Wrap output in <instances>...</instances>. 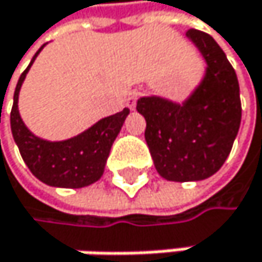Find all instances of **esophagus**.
Segmentation results:
<instances>
[{
    "label": "esophagus",
    "mask_w": 262,
    "mask_h": 262,
    "mask_svg": "<svg viewBox=\"0 0 262 262\" xmlns=\"http://www.w3.org/2000/svg\"><path fill=\"white\" fill-rule=\"evenodd\" d=\"M138 97H140V93H138V91H132V93L128 94V97H127V105H128L130 108H135Z\"/></svg>",
    "instance_id": "34e87169"
}]
</instances>
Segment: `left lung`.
<instances>
[{"mask_svg": "<svg viewBox=\"0 0 262 262\" xmlns=\"http://www.w3.org/2000/svg\"><path fill=\"white\" fill-rule=\"evenodd\" d=\"M187 37L207 62L196 91L182 105L160 97H141L137 103L156 169L176 182L215 174L231 152L242 116L239 81L223 50L198 29H188Z\"/></svg>", "mask_w": 262, "mask_h": 262, "instance_id": "obj_1", "label": "left lung"}]
</instances>
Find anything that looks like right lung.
Returning <instances> with one entry per match:
<instances>
[{
    "instance_id": "right-lung-1",
    "label": "right lung",
    "mask_w": 262,
    "mask_h": 262,
    "mask_svg": "<svg viewBox=\"0 0 262 262\" xmlns=\"http://www.w3.org/2000/svg\"><path fill=\"white\" fill-rule=\"evenodd\" d=\"M43 47H40V50ZM39 52L20 75L14 93V105L11 112L14 140L29 171L43 184L62 188H81L91 185L103 174L110 149L128 115V108L100 119L91 128L66 141L53 143L37 138L23 124L17 102L21 83Z\"/></svg>"
}]
</instances>
